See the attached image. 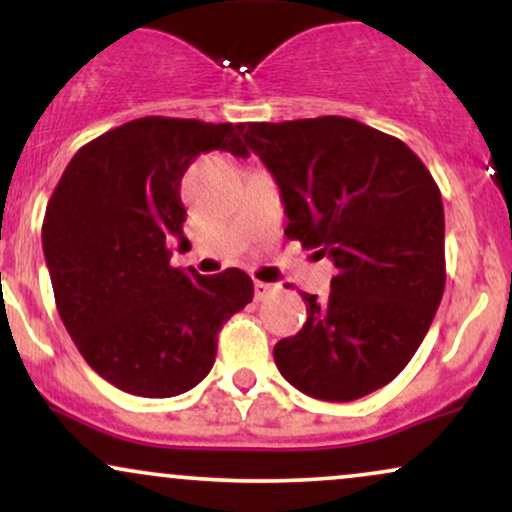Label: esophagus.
<instances>
[{"label":"esophagus","mask_w":512,"mask_h":512,"mask_svg":"<svg viewBox=\"0 0 512 512\" xmlns=\"http://www.w3.org/2000/svg\"><path fill=\"white\" fill-rule=\"evenodd\" d=\"M272 293H276L274 284H264V281H255V298L257 301H267Z\"/></svg>","instance_id":"34e87169"}]
</instances>
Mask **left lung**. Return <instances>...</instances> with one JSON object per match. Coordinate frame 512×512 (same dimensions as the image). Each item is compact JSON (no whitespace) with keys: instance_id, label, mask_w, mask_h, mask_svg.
<instances>
[{"instance_id":"obj_1","label":"left lung","mask_w":512,"mask_h":512,"mask_svg":"<svg viewBox=\"0 0 512 512\" xmlns=\"http://www.w3.org/2000/svg\"><path fill=\"white\" fill-rule=\"evenodd\" d=\"M284 199L286 238L337 267L325 303L274 346L279 373L325 402L395 380L424 342L445 289V214L421 158L351 117L243 122Z\"/></svg>"}]
</instances>
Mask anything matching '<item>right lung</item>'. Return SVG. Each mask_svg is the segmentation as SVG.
<instances>
[{
  "instance_id": "add662e5",
  "label": "right lung",
  "mask_w": 512,
  "mask_h": 512,
  "mask_svg": "<svg viewBox=\"0 0 512 512\" xmlns=\"http://www.w3.org/2000/svg\"><path fill=\"white\" fill-rule=\"evenodd\" d=\"M248 158L238 125L139 117L76 151L52 192L43 252L79 354L117 390L175 397L207 378L223 322L252 301L240 269L170 267L187 219L180 180L199 154Z\"/></svg>"
}]
</instances>
